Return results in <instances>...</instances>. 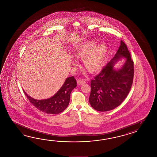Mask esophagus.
Segmentation results:
<instances>
[{
    "mask_svg": "<svg viewBox=\"0 0 157 157\" xmlns=\"http://www.w3.org/2000/svg\"><path fill=\"white\" fill-rule=\"evenodd\" d=\"M77 84L78 85H82V84H83V83H85L86 82H85V81L83 80H81V79H80V80H77Z\"/></svg>",
    "mask_w": 157,
    "mask_h": 157,
    "instance_id": "esophagus-1",
    "label": "esophagus"
}]
</instances>
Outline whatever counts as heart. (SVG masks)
Listing matches in <instances>:
<instances>
[{
  "label": "heart",
  "instance_id": "b5f03b06",
  "mask_svg": "<svg viewBox=\"0 0 157 157\" xmlns=\"http://www.w3.org/2000/svg\"><path fill=\"white\" fill-rule=\"evenodd\" d=\"M97 44L96 41H90L80 47L76 53L77 57L84 58V64L91 72H96L102 68L108 53V48L105 44Z\"/></svg>",
  "mask_w": 157,
  "mask_h": 157
}]
</instances>
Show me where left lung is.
I'll use <instances>...</instances> for the list:
<instances>
[{"label":"left lung","instance_id":"obj_1","mask_svg":"<svg viewBox=\"0 0 157 157\" xmlns=\"http://www.w3.org/2000/svg\"><path fill=\"white\" fill-rule=\"evenodd\" d=\"M122 58H126L119 69L114 66ZM133 62L127 46L121 40L114 57L104 67L100 74L91 81L89 102L94 109L100 112L112 110L123 102L133 82Z\"/></svg>","mask_w":157,"mask_h":157}]
</instances>
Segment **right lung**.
<instances>
[{
    "mask_svg": "<svg viewBox=\"0 0 157 157\" xmlns=\"http://www.w3.org/2000/svg\"><path fill=\"white\" fill-rule=\"evenodd\" d=\"M76 86L77 83L75 77H68L62 86L53 97L42 100L33 99L23 91L28 99L37 109L45 113L55 114L60 113L67 108L70 100L71 93Z\"/></svg>",
    "mask_w": 157,
    "mask_h": 157,
    "instance_id": "right-lung-1",
    "label": "right lung"
}]
</instances>
